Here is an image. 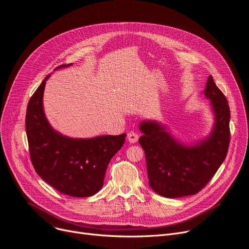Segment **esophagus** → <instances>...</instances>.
I'll list each match as a JSON object with an SVG mask.
<instances>
[{
  "label": "esophagus",
  "instance_id": "obj_1",
  "mask_svg": "<svg viewBox=\"0 0 249 249\" xmlns=\"http://www.w3.org/2000/svg\"><path fill=\"white\" fill-rule=\"evenodd\" d=\"M127 139L130 143H135V142H137V140H138V134L134 131H130L127 134Z\"/></svg>",
  "mask_w": 249,
  "mask_h": 249
}]
</instances>
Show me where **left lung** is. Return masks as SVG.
<instances>
[{
    "label": "left lung",
    "mask_w": 249,
    "mask_h": 249,
    "mask_svg": "<svg viewBox=\"0 0 249 249\" xmlns=\"http://www.w3.org/2000/svg\"><path fill=\"white\" fill-rule=\"evenodd\" d=\"M214 123L209 136L193 144L180 142L165 125L144 120L139 124L149 186L168 198L196 194L213 177L226 159L230 142V109L212 75L203 90Z\"/></svg>",
    "instance_id": "obj_1"
}]
</instances>
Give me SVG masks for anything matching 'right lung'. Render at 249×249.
Here are the masks:
<instances>
[{"label": "right lung", "instance_id": "right-lung-1", "mask_svg": "<svg viewBox=\"0 0 249 249\" xmlns=\"http://www.w3.org/2000/svg\"><path fill=\"white\" fill-rule=\"evenodd\" d=\"M71 65H61L55 70ZM49 77L27 105L25 129L31 163L38 176L59 192L73 197L91 196L103 187L107 167L123 146L126 134L71 138L53 129L42 106Z\"/></svg>", "mask_w": 249, "mask_h": 249}]
</instances>
